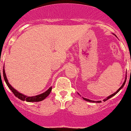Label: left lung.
<instances>
[{"instance_id":"obj_1","label":"left lung","mask_w":131,"mask_h":131,"mask_svg":"<svg viewBox=\"0 0 131 131\" xmlns=\"http://www.w3.org/2000/svg\"><path fill=\"white\" fill-rule=\"evenodd\" d=\"M126 79H127V75H126V77H125V81H124V83H123V84L122 85V86H121V87H120V88H119L118 90L117 91H116V92H115V93H113L112 95H110V96H107V97L106 98V99H104V101H107V100H108V99H110V98H111V97H112V96H113L114 95H116V94L118 92V91H120V90H121V89L123 87H124V85H125V82H126ZM83 99H84V100H85V101H88V102H94V101H91V100L87 99H86V98H83ZM101 102V101H96V102Z\"/></svg>"}]
</instances>
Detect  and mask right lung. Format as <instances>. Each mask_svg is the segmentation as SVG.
Wrapping results in <instances>:
<instances>
[{
    "mask_svg": "<svg viewBox=\"0 0 131 131\" xmlns=\"http://www.w3.org/2000/svg\"><path fill=\"white\" fill-rule=\"evenodd\" d=\"M3 76H4V81L6 82V84L7 85V86L9 87V88L12 91L13 93L15 95V96H16V97H18L19 99L21 100V101H26V102H40V101H43V99H45V98L50 93V91L52 90V87H50L47 91H46L45 92H44L43 93H41L40 95H36V96H25V95H23V94L20 93H19L18 91H16V90L13 88L11 85L9 84V83L8 82V81H7V79L6 77V73H5V70L4 68L3 69Z\"/></svg>",
    "mask_w": 131,
    "mask_h": 131,
    "instance_id": "obj_1",
    "label": "right lung"
}]
</instances>
